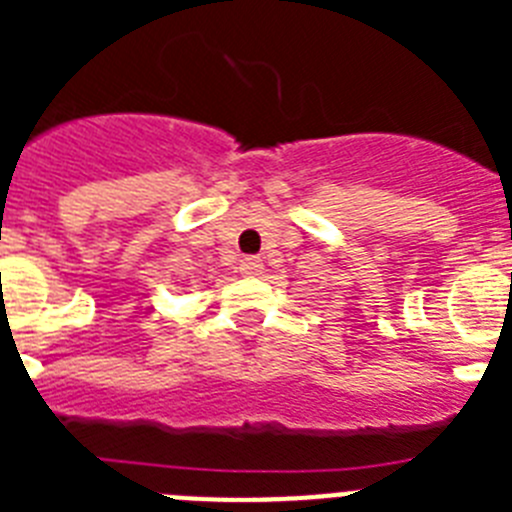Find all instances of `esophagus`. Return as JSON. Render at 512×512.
Instances as JSON below:
<instances>
[{"mask_svg":"<svg viewBox=\"0 0 512 512\" xmlns=\"http://www.w3.org/2000/svg\"><path fill=\"white\" fill-rule=\"evenodd\" d=\"M261 269H264V261L259 256H243L241 259V274H246V277H256V274H261Z\"/></svg>","mask_w":512,"mask_h":512,"instance_id":"34e87169","label":"esophagus"}]
</instances>
